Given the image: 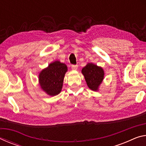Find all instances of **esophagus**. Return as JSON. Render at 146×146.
Returning a JSON list of instances; mask_svg holds the SVG:
<instances>
[{
    "label": "esophagus",
    "mask_w": 146,
    "mask_h": 146,
    "mask_svg": "<svg viewBox=\"0 0 146 146\" xmlns=\"http://www.w3.org/2000/svg\"><path fill=\"white\" fill-rule=\"evenodd\" d=\"M77 68H78V65H72V66H71V69H72L73 70H77Z\"/></svg>",
    "instance_id": "obj_1"
}]
</instances>
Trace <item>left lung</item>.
Listing matches in <instances>:
<instances>
[{
	"mask_svg": "<svg viewBox=\"0 0 146 146\" xmlns=\"http://www.w3.org/2000/svg\"><path fill=\"white\" fill-rule=\"evenodd\" d=\"M82 73L89 88L93 91H97L104 77L103 69L93 63H88L82 68Z\"/></svg>",
	"mask_w": 146,
	"mask_h": 146,
	"instance_id": "8db88e82",
	"label": "left lung"
}]
</instances>
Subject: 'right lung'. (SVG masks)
<instances>
[{
	"label": "right lung",
	"mask_w": 146,
	"mask_h": 146,
	"mask_svg": "<svg viewBox=\"0 0 146 146\" xmlns=\"http://www.w3.org/2000/svg\"><path fill=\"white\" fill-rule=\"evenodd\" d=\"M67 71V66L60 61L51 63L39 73L38 82L42 90L52 97L60 93Z\"/></svg>",
	"instance_id": "right-lung-1"
}]
</instances>
